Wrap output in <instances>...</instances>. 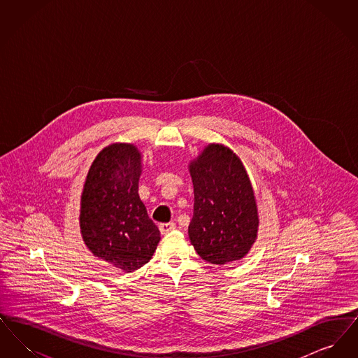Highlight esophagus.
Wrapping results in <instances>:
<instances>
[{"instance_id": "obj_1", "label": "esophagus", "mask_w": 358, "mask_h": 358, "mask_svg": "<svg viewBox=\"0 0 358 358\" xmlns=\"http://www.w3.org/2000/svg\"><path fill=\"white\" fill-rule=\"evenodd\" d=\"M174 228H176V224H174V222H162V224L158 225V229H159L161 235L169 234Z\"/></svg>"}]
</instances>
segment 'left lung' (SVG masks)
Here are the masks:
<instances>
[{"mask_svg":"<svg viewBox=\"0 0 358 358\" xmlns=\"http://www.w3.org/2000/svg\"><path fill=\"white\" fill-rule=\"evenodd\" d=\"M187 168L194 189L187 234L196 252L217 266L243 259L257 238L259 212L240 157L222 143H208Z\"/></svg>","mask_w":358,"mask_h":358,"instance_id":"8db88e82","label":"left lung"}]
</instances>
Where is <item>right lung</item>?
Returning a JSON list of instances; mask_svg holds the SVG:
<instances>
[{
  "label": "right lung",
  "mask_w": 358,
  "mask_h": 358,
  "mask_svg": "<svg viewBox=\"0 0 358 358\" xmlns=\"http://www.w3.org/2000/svg\"><path fill=\"white\" fill-rule=\"evenodd\" d=\"M141 174L142 153L136 145L111 143L92 161L80 196L85 247L124 273L146 264L161 240L138 194Z\"/></svg>",
  "instance_id": "1"
}]
</instances>
